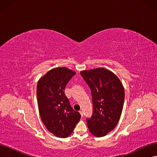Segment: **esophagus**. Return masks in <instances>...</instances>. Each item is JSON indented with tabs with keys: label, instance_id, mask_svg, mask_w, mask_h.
<instances>
[{
	"label": "esophagus",
	"instance_id": "esophagus-1",
	"mask_svg": "<svg viewBox=\"0 0 157 157\" xmlns=\"http://www.w3.org/2000/svg\"><path fill=\"white\" fill-rule=\"evenodd\" d=\"M79 113H80V115H81V116L82 117V116H83V111H80Z\"/></svg>",
	"mask_w": 157,
	"mask_h": 157
}]
</instances>
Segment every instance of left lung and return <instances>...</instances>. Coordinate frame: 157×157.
<instances>
[{"instance_id": "obj_1", "label": "left lung", "mask_w": 157, "mask_h": 157, "mask_svg": "<svg viewBox=\"0 0 157 157\" xmlns=\"http://www.w3.org/2000/svg\"><path fill=\"white\" fill-rule=\"evenodd\" d=\"M92 94L93 113L86 121L90 132L96 137L107 135L119 121L124 101V90L110 71L98 68L80 72Z\"/></svg>"}]
</instances>
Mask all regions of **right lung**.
<instances>
[{"mask_svg":"<svg viewBox=\"0 0 157 157\" xmlns=\"http://www.w3.org/2000/svg\"><path fill=\"white\" fill-rule=\"evenodd\" d=\"M75 75L66 67L49 71L38 82L36 96L41 119L49 132L56 137H68L81 115L70 105L65 88Z\"/></svg>","mask_w":157,"mask_h":157,"instance_id":"1","label":"right lung"}]
</instances>
